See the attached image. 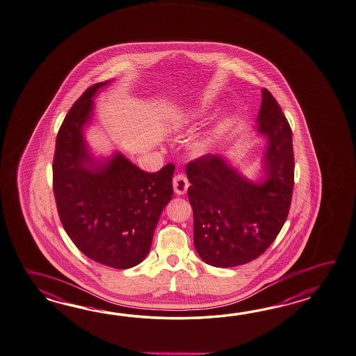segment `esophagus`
Listing matches in <instances>:
<instances>
[{"mask_svg":"<svg viewBox=\"0 0 356 356\" xmlns=\"http://www.w3.org/2000/svg\"><path fill=\"white\" fill-rule=\"evenodd\" d=\"M172 185H174L175 193L177 195H182V194L186 193L188 186H189V182H188V179L184 175L179 174L175 176L174 180H172Z\"/></svg>","mask_w":356,"mask_h":356,"instance_id":"obj_1","label":"esophagus"}]
</instances>
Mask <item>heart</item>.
Returning a JSON list of instances; mask_svg holds the SVG:
<instances>
[{
  "instance_id": "1",
  "label": "heart",
  "mask_w": 356,
  "mask_h": 356,
  "mask_svg": "<svg viewBox=\"0 0 356 356\" xmlns=\"http://www.w3.org/2000/svg\"><path fill=\"white\" fill-rule=\"evenodd\" d=\"M212 143H214V136H212V135L211 136H202V138H197V140L193 142L191 148L197 154H203L212 145Z\"/></svg>"
}]
</instances>
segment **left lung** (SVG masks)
I'll use <instances>...</instances> for the list:
<instances>
[{
    "label": "left lung",
    "instance_id": "obj_1",
    "mask_svg": "<svg viewBox=\"0 0 356 356\" xmlns=\"http://www.w3.org/2000/svg\"><path fill=\"white\" fill-rule=\"evenodd\" d=\"M261 97L258 131L268 140L264 181L246 180L213 154L186 165L194 246L213 267H236L261 257L280 234L291 206L293 131L270 92L263 88Z\"/></svg>",
    "mask_w": 356,
    "mask_h": 356
}]
</instances>
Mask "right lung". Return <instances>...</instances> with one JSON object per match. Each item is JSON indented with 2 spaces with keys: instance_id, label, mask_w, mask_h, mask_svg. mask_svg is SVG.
I'll return each mask as SVG.
<instances>
[{
  "instance_id": "obj_1",
  "label": "right lung",
  "mask_w": 356,
  "mask_h": 356,
  "mask_svg": "<svg viewBox=\"0 0 356 356\" xmlns=\"http://www.w3.org/2000/svg\"><path fill=\"white\" fill-rule=\"evenodd\" d=\"M107 83L88 88L63 119L56 139L54 193L63 229L80 252L127 269L149 253L159 216L174 194L175 166L150 174L120 153L106 162L90 157L83 127L92 118V98Z\"/></svg>"
}]
</instances>
